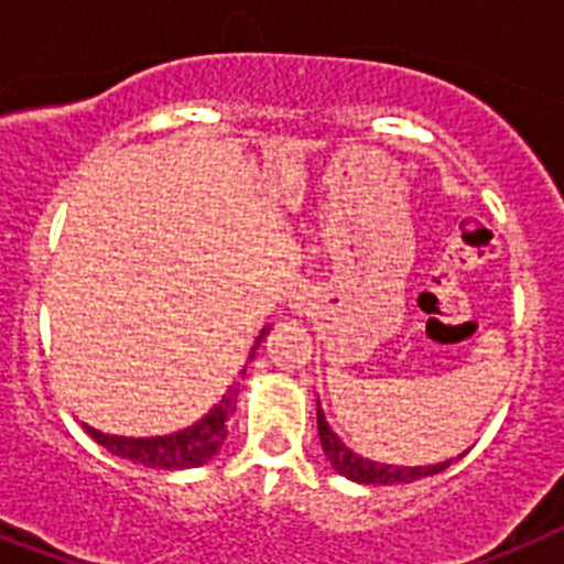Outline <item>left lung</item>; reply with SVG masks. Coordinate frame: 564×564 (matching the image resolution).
<instances>
[{"label":"left lung","instance_id":"8db88e82","mask_svg":"<svg viewBox=\"0 0 564 564\" xmlns=\"http://www.w3.org/2000/svg\"><path fill=\"white\" fill-rule=\"evenodd\" d=\"M318 435H321V447H324L329 465L347 476V479L358 481V485H406V481L424 479V476H435L451 467L453 458L447 462H438V465L427 467H399V465H381V462H370V458L358 456L340 442L338 433H333V427L326 424L324 410L318 404Z\"/></svg>","mask_w":564,"mask_h":564}]
</instances>
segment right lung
Segmentation results:
<instances>
[{"instance_id": "add662e5", "label": "right lung", "mask_w": 564, "mask_h": 564, "mask_svg": "<svg viewBox=\"0 0 564 564\" xmlns=\"http://www.w3.org/2000/svg\"><path fill=\"white\" fill-rule=\"evenodd\" d=\"M269 329H260L258 340H254V349L260 347V340L267 338ZM235 406H238V384L229 387L226 395L212 406L209 413L203 415L197 424L180 430L172 435H154V438H126V435H108L99 433V430L83 424L85 433L91 435L94 442L102 444L108 453L120 458H129L134 465L143 467H158V470H186V467H200L206 465L212 456H215L226 442V421L235 415Z\"/></svg>"}]
</instances>
